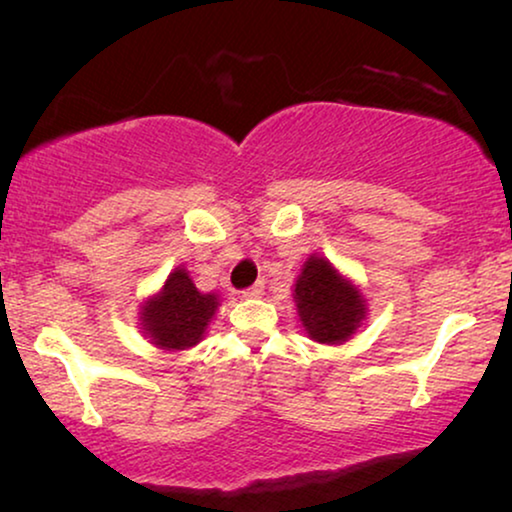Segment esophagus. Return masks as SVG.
<instances>
[{"label": "esophagus", "instance_id": "esophagus-1", "mask_svg": "<svg viewBox=\"0 0 512 512\" xmlns=\"http://www.w3.org/2000/svg\"><path fill=\"white\" fill-rule=\"evenodd\" d=\"M263 291H265V286H263L261 282H258V284H254V286H249V289H244V291H242V298H261Z\"/></svg>", "mask_w": 512, "mask_h": 512}]
</instances>
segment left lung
Wrapping results in <instances>:
<instances>
[{"mask_svg": "<svg viewBox=\"0 0 512 512\" xmlns=\"http://www.w3.org/2000/svg\"><path fill=\"white\" fill-rule=\"evenodd\" d=\"M293 298L307 335L321 345L349 340L366 319L361 291L321 256L307 258L296 279Z\"/></svg>", "mask_w": 512, "mask_h": 512, "instance_id": "1", "label": "left lung"}]
</instances>
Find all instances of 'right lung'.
Segmentation results:
<instances>
[{
    "instance_id": "add662e5",
    "label": "right lung",
    "mask_w": 512,
    "mask_h": 512,
    "mask_svg": "<svg viewBox=\"0 0 512 512\" xmlns=\"http://www.w3.org/2000/svg\"><path fill=\"white\" fill-rule=\"evenodd\" d=\"M219 296L200 293L184 268L170 272L158 296L142 307L144 333L167 352L198 345L212 321Z\"/></svg>"
}]
</instances>
